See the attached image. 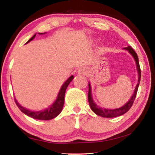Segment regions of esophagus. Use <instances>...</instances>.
Returning <instances> with one entry per match:
<instances>
[{
    "instance_id": "esophagus-1",
    "label": "esophagus",
    "mask_w": 155,
    "mask_h": 155,
    "mask_svg": "<svg viewBox=\"0 0 155 155\" xmlns=\"http://www.w3.org/2000/svg\"><path fill=\"white\" fill-rule=\"evenodd\" d=\"M78 73L79 74L82 75H86L88 73V70L86 69L85 68H81L79 70H78Z\"/></svg>"
}]
</instances>
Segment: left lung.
I'll list each match as a JSON object with an SVG mask.
<instances>
[{
  "instance_id": "1",
  "label": "left lung",
  "mask_w": 155,
  "mask_h": 155,
  "mask_svg": "<svg viewBox=\"0 0 155 155\" xmlns=\"http://www.w3.org/2000/svg\"><path fill=\"white\" fill-rule=\"evenodd\" d=\"M124 49L127 50L130 53L131 55L133 57V58L135 59V61L136 62V64H137V69L138 72V83L137 85H136V87L135 89L134 94H133L132 97H131L128 103H126L124 106L118 109H104V108H101L98 106L96 105V104L94 103L92 97H91V85L89 83V92H88V102L89 104H90V106L92 111L95 113L96 115H100V116L103 117H114L117 116H120V115H122L124 114L125 113H127L128 110L130 109V107H132L133 103H134L135 98L137 95V90L139 87V85H140V82L141 80V69L140 66V64H139V59L137 54L136 53L135 51L132 48V47L130 46H128V47H125Z\"/></svg>"
}]
</instances>
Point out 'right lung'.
<instances>
[{"instance_id": "obj_1", "label": "right lung", "mask_w": 155, "mask_h": 155, "mask_svg": "<svg viewBox=\"0 0 155 155\" xmlns=\"http://www.w3.org/2000/svg\"><path fill=\"white\" fill-rule=\"evenodd\" d=\"M39 34H43V33H39ZM35 35L36 34H35V35H34L32 38H31L30 40L27 41V43L29 42V41L32 40H33V39L35 38ZM73 78H74V77H73V76H71V77L68 78V79L64 83V85H62L61 90L59 91L57 100L54 101V103L52 104L51 106H50L48 107V108L40 111H30V110H28L27 109H25V107L21 106L15 98V103H16V105L18 106V108L20 109L21 111L24 113L25 115H28V116L32 117V118L37 119V120H49L53 119L54 117H56L62 111L63 107H64V97H65V91H66V89L68 87V85H69L70 83L72 81Z\"/></svg>"}]
</instances>
